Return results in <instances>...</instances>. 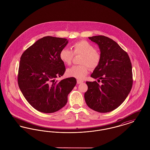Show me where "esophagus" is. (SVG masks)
I'll return each instance as SVG.
<instances>
[{"mask_svg":"<svg viewBox=\"0 0 150 150\" xmlns=\"http://www.w3.org/2000/svg\"><path fill=\"white\" fill-rule=\"evenodd\" d=\"M84 81L83 80H77V83L79 84H81V83H83Z\"/></svg>","mask_w":150,"mask_h":150,"instance_id":"1","label":"esophagus"}]
</instances>
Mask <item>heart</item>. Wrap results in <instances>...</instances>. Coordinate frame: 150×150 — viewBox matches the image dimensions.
<instances>
[{
  "instance_id": "1",
  "label": "heart",
  "mask_w": 150,
  "mask_h": 150,
  "mask_svg": "<svg viewBox=\"0 0 150 150\" xmlns=\"http://www.w3.org/2000/svg\"><path fill=\"white\" fill-rule=\"evenodd\" d=\"M72 52L66 48L61 50L59 58L64 64H71L74 55L81 54L79 63L80 65H75L67 70V74L69 76L78 79H83L89 71L88 66L94 69L96 68L100 61V53L95 50L92 44L86 40H80L72 44Z\"/></svg>"
}]
</instances>
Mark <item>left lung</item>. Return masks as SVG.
<instances>
[{"instance_id": "left-lung-1", "label": "left lung", "mask_w": 150, "mask_h": 150, "mask_svg": "<svg viewBox=\"0 0 150 150\" xmlns=\"http://www.w3.org/2000/svg\"><path fill=\"white\" fill-rule=\"evenodd\" d=\"M98 44L100 61L91 76L101 80L86 81L84 98L88 106L105 113L117 108L127 98L133 85L132 66L127 53L112 39L102 35L89 37Z\"/></svg>"}]
</instances>
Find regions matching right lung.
<instances>
[{
  "mask_svg": "<svg viewBox=\"0 0 150 150\" xmlns=\"http://www.w3.org/2000/svg\"><path fill=\"white\" fill-rule=\"evenodd\" d=\"M68 41L65 38L45 36L22 54L18 86L30 105L40 112L53 113L64 107L68 94L76 84L73 77L55 80L66 70L59 53Z\"/></svg>",
  "mask_w": 150,
  "mask_h": 150,
  "instance_id": "obj_1",
  "label": "right lung"
}]
</instances>
